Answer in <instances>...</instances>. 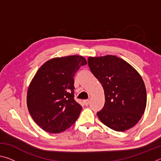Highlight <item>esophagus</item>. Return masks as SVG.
Returning <instances> with one entry per match:
<instances>
[{
    "instance_id": "obj_1",
    "label": "esophagus",
    "mask_w": 161,
    "mask_h": 161,
    "mask_svg": "<svg viewBox=\"0 0 161 161\" xmlns=\"http://www.w3.org/2000/svg\"><path fill=\"white\" fill-rule=\"evenodd\" d=\"M83 103H84V105H85V106H87V105L89 104V99L84 100V101H83Z\"/></svg>"
}]
</instances>
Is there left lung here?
<instances>
[{
	"instance_id": "8db88e82",
	"label": "left lung",
	"mask_w": 161,
	"mask_h": 161,
	"mask_svg": "<svg viewBox=\"0 0 161 161\" xmlns=\"http://www.w3.org/2000/svg\"><path fill=\"white\" fill-rule=\"evenodd\" d=\"M88 64L104 91L105 104L97 114L116 131H125L140 121L147 102L142 77L131 65L114 55L89 57Z\"/></svg>"
}]
</instances>
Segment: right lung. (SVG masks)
<instances>
[{"instance_id":"1","label":"right lung","mask_w":161,"mask_h":161,"mask_svg":"<svg viewBox=\"0 0 161 161\" xmlns=\"http://www.w3.org/2000/svg\"><path fill=\"white\" fill-rule=\"evenodd\" d=\"M86 64L80 55L54 58L45 62L32 78L27 106L32 119L45 131L61 133L77 121L82 107L74 99V77Z\"/></svg>"}]
</instances>
